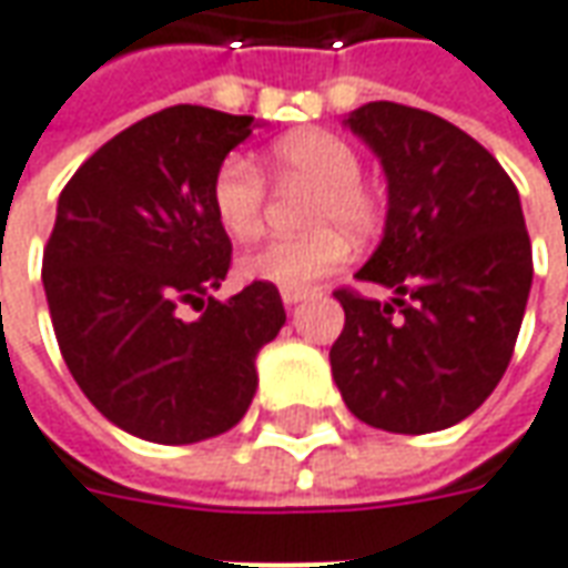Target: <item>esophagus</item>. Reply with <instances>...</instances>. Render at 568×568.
Here are the masks:
<instances>
[{"label": "esophagus", "instance_id": "obj_1", "mask_svg": "<svg viewBox=\"0 0 568 568\" xmlns=\"http://www.w3.org/2000/svg\"><path fill=\"white\" fill-rule=\"evenodd\" d=\"M308 296V287H284L281 291V300L287 303V306H296V303H303Z\"/></svg>", "mask_w": 568, "mask_h": 568}]
</instances>
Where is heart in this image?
<instances>
[{"instance_id":"1","label":"heart","mask_w":568,"mask_h":568,"mask_svg":"<svg viewBox=\"0 0 568 568\" xmlns=\"http://www.w3.org/2000/svg\"><path fill=\"white\" fill-rule=\"evenodd\" d=\"M272 166L281 185L312 187L303 210V225L315 232L284 241H268L246 253L241 272L250 281L275 287H308L343 265L349 237H371L381 232L383 203L362 182V160L346 139L324 129L291 132L272 144ZM210 203L222 232L234 241L260 237L265 225L268 185L253 160L232 154L219 163Z\"/></svg>"}]
</instances>
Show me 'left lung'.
Segmentation results:
<instances>
[{"label": "left lung", "instance_id": "1", "mask_svg": "<svg viewBox=\"0 0 568 568\" xmlns=\"http://www.w3.org/2000/svg\"><path fill=\"white\" fill-rule=\"evenodd\" d=\"M346 126L389 182L386 232L358 281L393 287L381 303L352 287L331 371L346 408L386 433L460 424L510 365L531 287V244L510 175L436 113L371 101Z\"/></svg>", "mask_w": 568, "mask_h": 568}]
</instances>
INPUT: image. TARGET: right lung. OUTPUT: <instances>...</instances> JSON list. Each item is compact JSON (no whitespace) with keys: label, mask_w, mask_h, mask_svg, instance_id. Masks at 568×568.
Returning <instances> with one entry per match:
<instances>
[{"label":"right lung","mask_w":568,"mask_h":568,"mask_svg":"<svg viewBox=\"0 0 568 568\" xmlns=\"http://www.w3.org/2000/svg\"><path fill=\"white\" fill-rule=\"evenodd\" d=\"M253 116L175 104L101 144L73 172L42 250L61 355L111 424L160 445L232 429L256 393V355L284 327L275 284L232 300V241L210 185ZM197 307L201 320H182Z\"/></svg>","instance_id":"add662e5"}]
</instances>
